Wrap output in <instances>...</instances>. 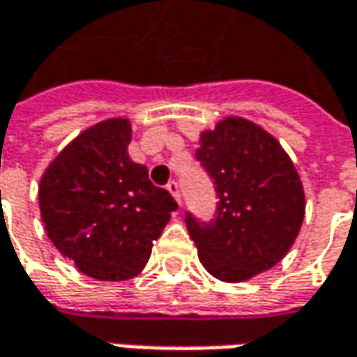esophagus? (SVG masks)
<instances>
[{
  "label": "esophagus",
  "mask_w": 357,
  "mask_h": 357,
  "mask_svg": "<svg viewBox=\"0 0 357 357\" xmlns=\"http://www.w3.org/2000/svg\"><path fill=\"white\" fill-rule=\"evenodd\" d=\"M167 188H169V192L174 197V200L181 202V186H178V183H176V181H171V183L167 185Z\"/></svg>",
  "instance_id": "1"
}]
</instances>
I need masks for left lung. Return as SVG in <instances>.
I'll return each mask as SVG.
<instances>
[{
    "instance_id": "obj_1",
    "label": "left lung",
    "mask_w": 357,
    "mask_h": 357,
    "mask_svg": "<svg viewBox=\"0 0 357 357\" xmlns=\"http://www.w3.org/2000/svg\"><path fill=\"white\" fill-rule=\"evenodd\" d=\"M197 160L213 178L216 213L202 222L186 213L202 266L222 282L250 280L278 264L304 220V188L280 143L240 117L200 135Z\"/></svg>"
}]
</instances>
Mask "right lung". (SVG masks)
I'll return each mask as SVG.
<instances>
[{
    "label": "right lung",
    "mask_w": 357,
    "mask_h": 357,
    "mask_svg": "<svg viewBox=\"0 0 357 357\" xmlns=\"http://www.w3.org/2000/svg\"><path fill=\"white\" fill-rule=\"evenodd\" d=\"M130 125L109 119L83 130L47 167L39 208L49 240L97 280H129L178 208L129 157Z\"/></svg>",
    "instance_id": "1"
}]
</instances>
